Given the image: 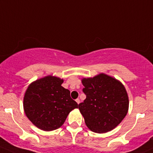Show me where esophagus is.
I'll list each match as a JSON object with an SVG mask.
<instances>
[{
	"instance_id": "obj_1",
	"label": "esophagus",
	"mask_w": 153,
	"mask_h": 153,
	"mask_svg": "<svg viewBox=\"0 0 153 153\" xmlns=\"http://www.w3.org/2000/svg\"><path fill=\"white\" fill-rule=\"evenodd\" d=\"M75 101H76V102H77V104H79V103H80V100H79V98H77V99L75 100Z\"/></svg>"
}]
</instances>
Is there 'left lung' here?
I'll return each mask as SVG.
<instances>
[{"mask_svg":"<svg viewBox=\"0 0 153 153\" xmlns=\"http://www.w3.org/2000/svg\"><path fill=\"white\" fill-rule=\"evenodd\" d=\"M86 95L78 105L91 131L105 133L116 127L129 109V98L122 83L104 73L81 80Z\"/></svg>","mask_w":153,"mask_h":153,"instance_id":"8db88e82","label":"left lung"}]
</instances>
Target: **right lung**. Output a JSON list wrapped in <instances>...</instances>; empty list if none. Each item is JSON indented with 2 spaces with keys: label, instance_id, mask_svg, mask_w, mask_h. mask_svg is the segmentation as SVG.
Masks as SVG:
<instances>
[{
  "label": "right lung",
  "instance_id": "obj_1",
  "mask_svg": "<svg viewBox=\"0 0 153 153\" xmlns=\"http://www.w3.org/2000/svg\"><path fill=\"white\" fill-rule=\"evenodd\" d=\"M64 80L47 76L29 84L24 97V109L29 121L44 131L61 127L68 115L78 105L69 89L61 86Z\"/></svg>",
  "mask_w": 153,
  "mask_h": 153
}]
</instances>
